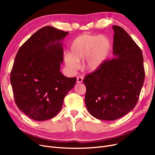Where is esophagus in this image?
Listing matches in <instances>:
<instances>
[{"label": "esophagus", "instance_id": "obj_1", "mask_svg": "<svg viewBox=\"0 0 155 155\" xmlns=\"http://www.w3.org/2000/svg\"><path fill=\"white\" fill-rule=\"evenodd\" d=\"M83 82V78L81 76H78L77 77V83H81Z\"/></svg>", "mask_w": 155, "mask_h": 155}]
</instances>
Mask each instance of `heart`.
<instances>
[{
	"instance_id": "obj_1",
	"label": "heart",
	"mask_w": 155,
	"mask_h": 155,
	"mask_svg": "<svg viewBox=\"0 0 155 155\" xmlns=\"http://www.w3.org/2000/svg\"><path fill=\"white\" fill-rule=\"evenodd\" d=\"M110 48V41L105 35L82 34L73 41L70 54L65 56L64 61L74 70L78 68V63L87 58L85 68L89 72H94L104 62Z\"/></svg>"
}]
</instances>
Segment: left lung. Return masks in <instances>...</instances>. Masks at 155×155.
<instances>
[{
	"label": "left lung",
	"instance_id": "8db88e82",
	"mask_svg": "<svg viewBox=\"0 0 155 155\" xmlns=\"http://www.w3.org/2000/svg\"><path fill=\"white\" fill-rule=\"evenodd\" d=\"M114 31L113 54L96 71L85 76V104L92 116L115 120L132 110L143 85L142 51L131 37L119 26Z\"/></svg>",
	"mask_w": 155,
	"mask_h": 155
}]
</instances>
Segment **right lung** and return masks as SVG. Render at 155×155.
<instances>
[{
    "mask_svg": "<svg viewBox=\"0 0 155 155\" xmlns=\"http://www.w3.org/2000/svg\"><path fill=\"white\" fill-rule=\"evenodd\" d=\"M68 34L45 26L21 46L15 56L10 74L14 99L19 110L34 120L57 115L76 83V78H67L60 72L61 41Z\"/></svg>",
    "mask_w": 155,
    "mask_h": 155,
    "instance_id": "right-lung-1",
    "label": "right lung"
}]
</instances>
